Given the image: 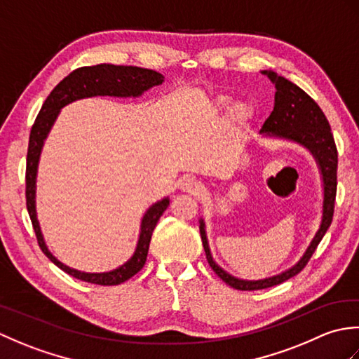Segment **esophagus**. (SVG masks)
Instances as JSON below:
<instances>
[{
	"mask_svg": "<svg viewBox=\"0 0 359 359\" xmlns=\"http://www.w3.org/2000/svg\"><path fill=\"white\" fill-rule=\"evenodd\" d=\"M180 189L189 194H199L202 191V184L194 177H184L180 180Z\"/></svg>",
	"mask_w": 359,
	"mask_h": 359,
	"instance_id": "obj_1",
	"label": "esophagus"
}]
</instances>
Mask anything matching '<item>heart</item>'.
I'll return each mask as SVG.
<instances>
[{
	"mask_svg": "<svg viewBox=\"0 0 359 359\" xmlns=\"http://www.w3.org/2000/svg\"><path fill=\"white\" fill-rule=\"evenodd\" d=\"M230 104H231L230 98H228V97H219L217 100H216V109H219V111L228 109V108H230ZM233 116H234V118H238V120L247 118L250 116V106L247 103H243V102L236 103L234 108H233Z\"/></svg>",
	"mask_w": 359,
	"mask_h": 359,
	"instance_id": "obj_1",
	"label": "heart"
}]
</instances>
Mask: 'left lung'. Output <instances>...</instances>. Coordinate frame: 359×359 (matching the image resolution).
<instances>
[{
    "label": "left lung",
    "mask_w": 359,
    "mask_h": 359,
    "mask_svg": "<svg viewBox=\"0 0 359 359\" xmlns=\"http://www.w3.org/2000/svg\"><path fill=\"white\" fill-rule=\"evenodd\" d=\"M261 72L270 79L274 88H276V93H274V108L269 118L264 121L259 134L262 137H270V139H279L301 144L302 148H306L310 154L313 156L323 180V216L316 234L313 236V239L310 241L307 250L304 251L299 261L293 266H290L285 271L257 280L236 278L233 274L225 271L222 266L217 265V262L212 259L211 255L207 230H205V222L203 219H199L201 238L210 266L225 284L236 290L269 288L296 276V274L307 265L309 259L315 253L318 243L321 242L324 234L329 230L333 219L334 197H337L338 151L333 140L329 120H327L324 112L316 104L313 98L304 93V90L299 86H296L294 83L280 77V75L273 71Z\"/></svg>",
    "instance_id": "obj_1"
}]
</instances>
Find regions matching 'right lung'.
Here are the masks:
<instances>
[{"label":"right lung","instance_id":"obj_1","mask_svg":"<svg viewBox=\"0 0 359 359\" xmlns=\"http://www.w3.org/2000/svg\"><path fill=\"white\" fill-rule=\"evenodd\" d=\"M165 81L162 74L152 69L137 66H116V65H97V66H85L79 67L65 77L58 85L53 88L52 93L46 98L40 112L35 118V123L30 129L29 137V149H27V165H26V205L30 220H32L34 231L36 234L38 245L43 250V253L55 264L58 269H62L71 276L80 280L90 282L98 285H118L121 282L133 278L135 273H139L144 262H147L148 248L151 242L152 231L158 222L160 216L170 205V197H163L162 201H157L144 211L140 224L139 241L133 256L125 264H121L117 269L103 273H86L71 269L66 264L53 256L48 245H46L40 222L36 217V174L38 163H40L41 149L44 147V140L48 139L50 129L55 123L60 111L75 100L89 97H140L152 86H158Z\"/></svg>","mask_w":359,"mask_h":359}]
</instances>
